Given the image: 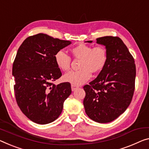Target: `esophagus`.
Segmentation results:
<instances>
[{
  "instance_id": "esophagus-1",
  "label": "esophagus",
  "mask_w": 149,
  "mask_h": 149,
  "mask_svg": "<svg viewBox=\"0 0 149 149\" xmlns=\"http://www.w3.org/2000/svg\"><path fill=\"white\" fill-rule=\"evenodd\" d=\"M78 88H79V86H77L75 85V84H71V88H72V91H74L76 90V89H77Z\"/></svg>"
}]
</instances>
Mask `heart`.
Masks as SVG:
<instances>
[{
  "mask_svg": "<svg viewBox=\"0 0 149 149\" xmlns=\"http://www.w3.org/2000/svg\"><path fill=\"white\" fill-rule=\"evenodd\" d=\"M72 56L81 59L79 68L77 71H70L64 76L65 81L75 85L84 83L91 77L92 72L98 73L101 71L108 61V52L104 46H92L79 44L71 49ZM54 60L61 70L67 72L70 69L71 58L63 51H59L54 55Z\"/></svg>",
  "mask_w": 149,
  "mask_h": 149,
  "instance_id": "heart-1",
  "label": "heart"
}]
</instances>
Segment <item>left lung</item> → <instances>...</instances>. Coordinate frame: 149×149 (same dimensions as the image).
<instances>
[{
  "label": "left lung",
  "mask_w": 149,
  "mask_h": 149,
  "mask_svg": "<svg viewBox=\"0 0 149 149\" xmlns=\"http://www.w3.org/2000/svg\"><path fill=\"white\" fill-rule=\"evenodd\" d=\"M97 42L106 47L108 61L98 77L84 86L86 95L83 104L91 119L107 123L117 118L131 102L136 66L133 56L118 36L98 38Z\"/></svg>",
  "instance_id": "obj_1"
}]
</instances>
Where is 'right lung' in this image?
<instances>
[{
	"mask_svg": "<svg viewBox=\"0 0 149 149\" xmlns=\"http://www.w3.org/2000/svg\"><path fill=\"white\" fill-rule=\"evenodd\" d=\"M70 44L39 33L26 38L18 50L13 65L15 98L21 111L34 123L45 125L55 120L71 94L69 82H52L62 76L54 55Z\"/></svg>",
	"mask_w": 149,
	"mask_h": 149,
	"instance_id": "1",
	"label": "right lung"
}]
</instances>
